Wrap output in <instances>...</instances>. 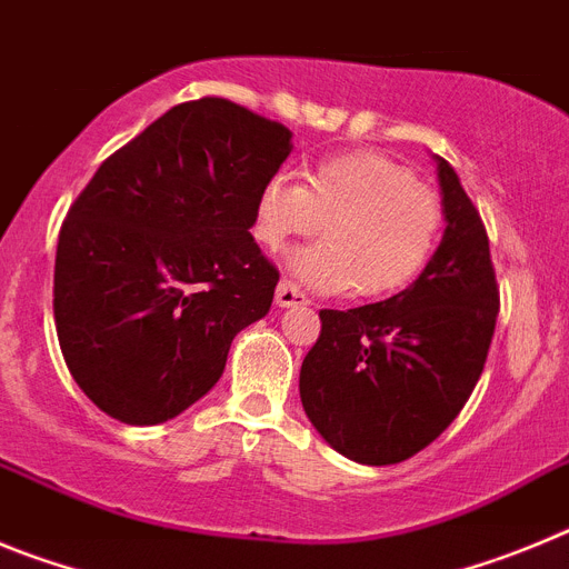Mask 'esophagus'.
<instances>
[{
    "mask_svg": "<svg viewBox=\"0 0 569 569\" xmlns=\"http://www.w3.org/2000/svg\"><path fill=\"white\" fill-rule=\"evenodd\" d=\"M274 303L280 306V309H295V306H306L309 303V297L303 295V291L297 289L291 280H280L278 291H274Z\"/></svg>",
    "mask_w": 569,
    "mask_h": 569,
    "instance_id": "esophagus-1",
    "label": "esophagus"
}]
</instances>
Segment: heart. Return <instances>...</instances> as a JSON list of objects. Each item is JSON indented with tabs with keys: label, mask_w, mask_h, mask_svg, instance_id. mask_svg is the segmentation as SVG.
<instances>
[{
	"label": "heart",
	"mask_w": 569,
	"mask_h": 569,
	"mask_svg": "<svg viewBox=\"0 0 569 569\" xmlns=\"http://www.w3.org/2000/svg\"><path fill=\"white\" fill-rule=\"evenodd\" d=\"M326 240L289 254V272L309 289L386 297L419 278L442 229V203L431 189L377 152L326 158L306 183L272 176L254 203V238L286 247L320 229Z\"/></svg>",
	"instance_id": "heart-1"
}]
</instances>
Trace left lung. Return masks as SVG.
<instances>
[{"label":"left lung","instance_id":"obj_1","mask_svg":"<svg viewBox=\"0 0 569 569\" xmlns=\"http://www.w3.org/2000/svg\"><path fill=\"white\" fill-rule=\"evenodd\" d=\"M442 243L382 303L320 311L300 402L326 442L360 465H397L448 428L482 377L499 315L488 232L445 158Z\"/></svg>","mask_w":569,"mask_h":569}]
</instances>
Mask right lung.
<instances>
[{"instance_id":"obj_1","label":"right lung","mask_w":569,"mask_h":569,"mask_svg":"<svg viewBox=\"0 0 569 569\" xmlns=\"http://www.w3.org/2000/svg\"><path fill=\"white\" fill-rule=\"evenodd\" d=\"M291 132L227 99L167 110L112 152L61 223L53 317L61 355L107 417L158 425L227 368L269 315L280 274L249 234Z\"/></svg>"}]
</instances>
